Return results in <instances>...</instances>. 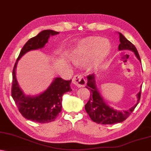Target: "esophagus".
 Here are the masks:
<instances>
[{"label": "esophagus", "instance_id": "obj_1", "mask_svg": "<svg viewBox=\"0 0 151 151\" xmlns=\"http://www.w3.org/2000/svg\"><path fill=\"white\" fill-rule=\"evenodd\" d=\"M73 83L78 87H83L86 84L84 78L81 75H76L73 78Z\"/></svg>", "mask_w": 151, "mask_h": 151}]
</instances>
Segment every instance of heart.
Masks as SVG:
<instances>
[{
  "label": "heart",
  "mask_w": 151,
  "mask_h": 151,
  "mask_svg": "<svg viewBox=\"0 0 151 151\" xmlns=\"http://www.w3.org/2000/svg\"><path fill=\"white\" fill-rule=\"evenodd\" d=\"M111 50V44L103 38L87 37L82 40L73 50L70 59L76 64H84L93 57L90 66L91 68L96 69L102 64Z\"/></svg>",
  "instance_id": "obj_1"
}]
</instances>
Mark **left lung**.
I'll return each instance as SVG.
<instances>
[{"label": "left lung", "instance_id": "left-lung-1", "mask_svg": "<svg viewBox=\"0 0 151 151\" xmlns=\"http://www.w3.org/2000/svg\"><path fill=\"white\" fill-rule=\"evenodd\" d=\"M119 33L120 43L118 46L119 50H129L134 52L136 57L141 61L140 57L137 51V48L131 42L129 41L121 33ZM87 83L85 87L90 91V99L85 104V109L86 112L88 113L89 116L92 120L98 124H113L122 122L125 120L131 115L132 111L139 102L141 98V91L137 94L138 101L137 104L132 107L127 111H116L113 108L110 107L106 102L104 101L99 92H98L95 85V78L94 74L87 76Z\"/></svg>", "mask_w": 151, "mask_h": 151}]
</instances>
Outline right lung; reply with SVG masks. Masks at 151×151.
I'll use <instances>...</instances> for the list:
<instances>
[{
  "label": "right lung",
  "mask_w": 151,
  "mask_h": 151,
  "mask_svg": "<svg viewBox=\"0 0 151 151\" xmlns=\"http://www.w3.org/2000/svg\"><path fill=\"white\" fill-rule=\"evenodd\" d=\"M52 30H44L36 36L29 39L20 52L12 70V96L19 111L24 118L39 123L52 122L61 111L62 96L64 93L71 91L70 81L61 78H55L47 90L36 96H27L19 87L16 79V66L18 60L27 52L42 48L48 41L50 36L58 34Z\"/></svg>",
  "instance_id": "1"
}]
</instances>
